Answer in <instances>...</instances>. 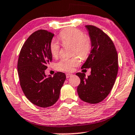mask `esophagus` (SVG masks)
I'll list each match as a JSON object with an SVG mask.
<instances>
[{"mask_svg": "<svg viewBox=\"0 0 135 135\" xmlns=\"http://www.w3.org/2000/svg\"><path fill=\"white\" fill-rule=\"evenodd\" d=\"M66 77H67V78H69V77H71L73 74H69V73H66Z\"/></svg>", "mask_w": 135, "mask_h": 135, "instance_id": "34e87169", "label": "esophagus"}]
</instances>
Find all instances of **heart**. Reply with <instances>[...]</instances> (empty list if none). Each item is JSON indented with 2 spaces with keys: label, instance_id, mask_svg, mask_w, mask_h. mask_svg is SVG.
<instances>
[{
  "label": "heart",
  "instance_id": "heart-1",
  "mask_svg": "<svg viewBox=\"0 0 135 135\" xmlns=\"http://www.w3.org/2000/svg\"><path fill=\"white\" fill-rule=\"evenodd\" d=\"M62 43L71 44L73 45V53L77 54L81 58L85 59L91 50V44L90 38L85 36L80 29L70 28L62 31L59 35ZM60 45L56 40H53L50 44V50L53 57H57L60 53ZM80 63L79 56H75L71 58H62L56 64V68L60 71L71 72L75 66Z\"/></svg>",
  "mask_w": 135,
  "mask_h": 135
}]
</instances>
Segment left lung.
Here are the masks:
<instances>
[{
	"mask_svg": "<svg viewBox=\"0 0 135 135\" xmlns=\"http://www.w3.org/2000/svg\"><path fill=\"white\" fill-rule=\"evenodd\" d=\"M91 41L90 54L82 69H91V74H76L80 79L77 93L82 101L90 104L101 102L113 87L118 72V56L115 46L100 29L85 26Z\"/></svg>",
	"mask_w": 135,
	"mask_h": 135,
	"instance_id": "1",
	"label": "left lung"
}]
</instances>
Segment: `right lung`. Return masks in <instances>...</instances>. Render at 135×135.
<instances>
[{
  "label": "right lung",
  "mask_w": 135,
  "mask_h": 135,
  "mask_svg": "<svg viewBox=\"0 0 135 135\" xmlns=\"http://www.w3.org/2000/svg\"><path fill=\"white\" fill-rule=\"evenodd\" d=\"M54 34L45 30L32 33L24 44L18 61V73L24 94L32 104L42 108L52 106L60 97L66 75L58 72L53 77L45 70L52 60L50 50Z\"/></svg>",
  "instance_id": "add662e5"
}]
</instances>
